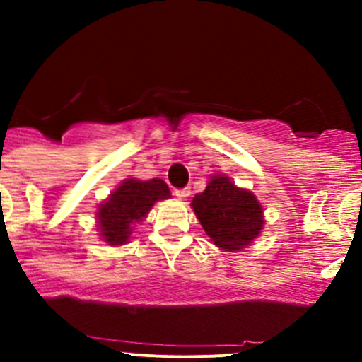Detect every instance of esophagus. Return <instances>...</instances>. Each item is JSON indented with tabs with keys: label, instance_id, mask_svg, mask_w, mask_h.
<instances>
[{
	"label": "esophagus",
	"instance_id": "esophagus-1",
	"mask_svg": "<svg viewBox=\"0 0 362 362\" xmlns=\"http://www.w3.org/2000/svg\"><path fill=\"white\" fill-rule=\"evenodd\" d=\"M175 196H177L179 199H187V197L190 196V188H188V187L177 188V190H175Z\"/></svg>",
	"mask_w": 362,
	"mask_h": 362
}]
</instances>
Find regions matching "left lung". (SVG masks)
<instances>
[{
  "mask_svg": "<svg viewBox=\"0 0 362 362\" xmlns=\"http://www.w3.org/2000/svg\"><path fill=\"white\" fill-rule=\"evenodd\" d=\"M192 209L204 232L223 250H241L263 228V209L252 192L238 188L225 175H214Z\"/></svg>",
  "mask_w": 362,
  "mask_h": 362,
  "instance_id": "obj_1",
  "label": "left lung"
}]
</instances>
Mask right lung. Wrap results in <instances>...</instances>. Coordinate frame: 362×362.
Returning <instances> with one entry per match:
<instances>
[{
    "label": "right lung",
    "instance_id": "add662e5",
    "mask_svg": "<svg viewBox=\"0 0 362 362\" xmlns=\"http://www.w3.org/2000/svg\"><path fill=\"white\" fill-rule=\"evenodd\" d=\"M166 197H170V190L163 179L123 181L119 188L112 192L110 197L99 206V230L105 241L110 245H123L129 241L132 225L146 217L156 201Z\"/></svg>",
    "mask_w": 362,
    "mask_h": 362
}]
</instances>
